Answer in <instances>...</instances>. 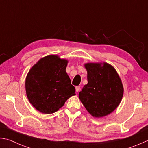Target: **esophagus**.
Returning <instances> with one entry per match:
<instances>
[{"label":"esophagus","instance_id":"1","mask_svg":"<svg viewBox=\"0 0 148 148\" xmlns=\"http://www.w3.org/2000/svg\"><path fill=\"white\" fill-rule=\"evenodd\" d=\"M75 90H76L77 92H79L80 90H81V86H76L75 87Z\"/></svg>","mask_w":148,"mask_h":148}]
</instances>
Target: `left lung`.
<instances>
[{"label": "left lung", "mask_w": 148, "mask_h": 148, "mask_svg": "<svg viewBox=\"0 0 148 148\" xmlns=\"http://www.w3.org/2000/svg\"><path fill=\"white\" fill-rule=\"evenodd\" d=\"M88 84L79 92V97L88 112L95 118L112 112L123 94L122 82L114 67L109 64L87 63Z\"/></svg>", "instance_id": "left-lung-1"}]
</instances>
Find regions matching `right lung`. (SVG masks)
Returning a JSON list of instances; mask_svg holds the SVG:
<instances>
[{
  "label": "right lung",
  "instance_id": "1",
  "mask_svg": "<svg viewBox=\"0 0 148 148\" xmlns=\"http://www.w3.org/2000/svg\"><path fill=\"white\" fill-rule=\"evenodd\" d=\"M67 62L58 55H48L41 58L28 73L26 93L30 103L39 112H55L75 95V89L66 71Z\"/></svg>",
  "mask_w": 148,
  "mask_h": 148
}]
</instances>
